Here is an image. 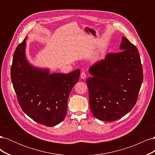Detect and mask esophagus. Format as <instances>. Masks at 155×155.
Instances as JSON below:
<instances>
[{
	"label": "esophagus",
	"mask_w": 155,
	"mask_h": 155,
	"mask_svg": "<svg viewBox=\"0 0 155 155\" xmlns=\"http://www.w3.org/2000/svg\"><path fill=\"white\" fill-rule=\"evenodd\" d=\"M80 76H81V79H85V78H86V77H87V74H86V73H85V72H81V73Z\"/></svg>",
	"instance_id": "1"
}]
</instances>
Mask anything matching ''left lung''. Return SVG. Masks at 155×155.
I'll use <instances>...</instances> for the list:
<instances>
[{
  "label": "left lung",
  "instance_id": "8db88e82",
  "mask_svg": "<svg viewBox=\"0 0 155 155\" xmlns=\"http://www.w3.org/2000/svg\"><path fill=\"white\" fill-rule=\"evenodd\" d=\"M120 51L109 53L89 68L87 79L89 104L98 120L113 121L127 114L137 104L143 81L137 48L122 37Z\"/></svg>",
  "mask_w": 155,
  "mask_h": 155
}]
</instances>
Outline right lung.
<instances>
[{
    "label": "right lung",
    "instance_id": "1",
    "mask_svg": "<svg viewBox=\"0 0 155 155\" xmlns=\"http://www.w3.org/2000/svg\"><path fill=\"white\" fill-rule=\"evenodd\" d=\"M26 38L13 56L11 79L18 104L38 124L53 127L64 120L70 91L79 79L80 70L53 73L30 65L26 58Z\"/></svg>",
    "mask_w": 155,
    "mask_h": 155
}]
</instances>
